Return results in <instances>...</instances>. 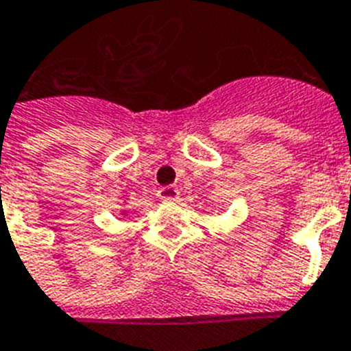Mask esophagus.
I'll return each instance as SVG.
<instances>
[{
    "label": "esophagus",
    "instance_id": "esophagus-1",
    "mask_svg": "<svg viewBox=\"0 0 351 351\" xmlns=\"http://www.w3.org/2000/svg\"><path fill=\"white\" fill-rule=\"evenodd\" d=\"M179 197V190L173 186H163L158 190V199L161 201H176Z\"/></svg>",
    "mask_w": 351,
    "mask_h": 351
}]
</instances>
